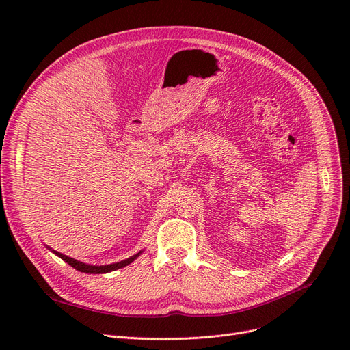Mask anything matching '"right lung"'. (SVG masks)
I'll list each match as a JSON object with an SVG mask.
<instances>
[{"label":"right lung","instance_id":"1","mask_svg":"<svg viewBox=\"0 0 350 350\" xmlns=\"http://www.w3.org/2000/svg\"><path fill=\"white\" fill-rule=\"evenodd\" d=\"M48 250H51L49 247H46ZM55 255H58L59 258H62L65 262H68L72 268H75V269H78V271H81V272H85V273H107V272H112V271H116V269H119V268H123V267H126V265H129V264H132L137 256L143 252V251H139L137 254H135V255H132V256H129V258H126V260H123V261H120V262H115V264H109V265H90V264H85V262H81V261H78V260H73V258H70V256H68V255H64V254H61V252H58V251H55V250H51Z\"/></svg>","mask_w":350,"mask_h":350}]
</instances>
